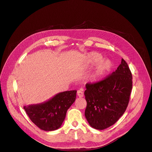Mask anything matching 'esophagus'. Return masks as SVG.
<instances>
[{"instance_id":"1","label":"esophagus","mask_w":152,"mask_h":152,"mask_svg":"<svg viewBox=\"0 0 152 152\" xmlns=\"http://www.w3.org/2000/svg\"><path fill=\"white\" fill-rule=\"evenodd\" d=\"M77 95L79 97L81 98V97H83L84 96V93L83 92L81 91V90H79V91H77Z\"/></svg>"}]
</instances>
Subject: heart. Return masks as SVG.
Segmentation results:
<instances>
[{
	"label": "heart",
	"instance_id": "1",
	"mask_svg": "<svg viewBox=\"0 0 152 152\" xmlns=\"http://www.w3.org/2000/svg\"><path fill=\"white\" fill-rule=\"evenodd\" d=\"M102 56L97 52H91L88 55V61L89 64L92 65L98 64L91 75V79L93 80L100 79L108 73L113 67L112 63L109 60L102 61Z\"/></svg>",
	"mask_w": 152,
	"mask_h": 152
}]
</instances>
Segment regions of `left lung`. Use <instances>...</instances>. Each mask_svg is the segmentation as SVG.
Masks as SVG:
<instances>
[{
  "instance_id": "8db88e82",
  "label": "left lung",
  "mask_w": 152,
  "mask_h": 152,
  "mask_svg": "<svg viewBox=\"0 0 152 152\" xmlns=\"http://www.w3.org/2000/svg\"><path fill=\"white\" fill-rule=\"evenodd\" d=\"M86 88L85 116L93 128L104 130L125 112L132 89V73L122 59L115 72L100 81L87 83Z\"/></svg>"
}]
</instances>
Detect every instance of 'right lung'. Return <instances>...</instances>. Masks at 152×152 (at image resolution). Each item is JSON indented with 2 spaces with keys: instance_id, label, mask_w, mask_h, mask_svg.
<instances>
[{
  "instance_id": "add662e5",
  "label": "right lung",
  "mask_w": 152,
  "mask_h": 152,
  "mask_svg": "<svg viewBox=\"0 0 152 152\" xmlns=\"http://www.w3.org/2000/svg\"><path fill=\"white\" fill-rule=\"evenodd\" d=\"M76 90L57 94L45 103L24 106L30 120L41 130H55L62 125L67 110L76 98Z\"/></svg>"
}]
</instances>
